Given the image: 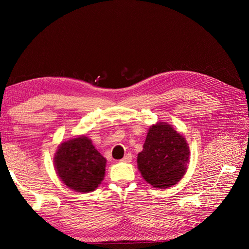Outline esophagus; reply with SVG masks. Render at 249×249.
Segmentation results:
<instances>
[{"label":"esophagus","mask_w":249,"mask_h":249,"mask_svg":"<svg viewBox=\"0 0 249 249\" xmlns=\"http://www.w3.org/2000/svg\"><path fill=\"white\" fill-rule=\"evenodd\" d=\"M132 158H133V156H132V154H126L122 160V162H124V163H130L131 161H132Z\"/></svg>","instance_id":"1"}]
</instances>
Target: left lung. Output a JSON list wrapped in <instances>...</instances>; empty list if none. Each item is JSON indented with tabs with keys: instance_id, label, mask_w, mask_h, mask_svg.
<instances>
[{
	"instance_id": "obj_1",
	"label": "left lung",
	"mask_w": 249,
	"mask_h": 249,
	"mask_svg": "<svg viewBox=\"0 0 249 249\" xmlns=\"http://www.w3.org/2000/svg\"><path fill=\"white\" fill-rule=\"evenodd\" d=\"M190 149L186 138L168 123L149 126L137 165L150 186L166 189L178 184L189 164Z\"/></svg>"
}]
</instances>
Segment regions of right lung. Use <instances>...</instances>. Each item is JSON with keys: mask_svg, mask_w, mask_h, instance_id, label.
<instances>
[{"mask_svg": "<svg viewBox=\"0 0 249 249\" xmlns=\"http://www.w3.org/2000/svg\"><path fill=\"white\" fill-rule=\"evenodd\" d=\"M107 160L90 138L81 135L60 143L54 155L57 176L72 191H94L104 179Z\"/></svg>", "mask_w": 249, "mask_h": 249, "instance_id": "add662e5", "label": "right lung"}]
</instances>
